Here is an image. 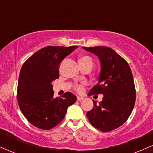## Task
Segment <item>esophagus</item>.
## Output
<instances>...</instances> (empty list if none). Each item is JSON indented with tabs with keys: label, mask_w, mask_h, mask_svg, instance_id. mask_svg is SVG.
Wrapping results in <instances>:
<instances>
[{
	"label": "esophagus",
	"mask_w": 153,
	"mask_h": 153,
	"mask_svg": "<svg viewBox=\"0 0 153 153\" xmlns=\"http://www.w3.org/2000/svg\"><path fill=\"white\" fill-rule=\"evenodd\" d=\"M82 99H83V98H82V97H80V96H78V97H77V101H82Z\"/></svg>",
	"instance_id": "1"
}]
</instances>
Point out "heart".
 <instances>
[{"mask_svg": "<svg viewBox=\"0 0 153 153\" xmlns=\"http://www.w3.org/2000/svg\"><path fill=\"white\" fill-rule=\"evenodd\" d=\"M79 63H80V65H82L88 64V63H91L93 64V61L90 57L88 56H82V57H80L79 59ZM75 88L76 90L78 91V92H81L82 91V87L80 85H77L75 86Z\"/></svg>", "mask_w": 153, "mask_h": 153, "instance_id": "b5f03b06", "label": "heart"}]
</instances>
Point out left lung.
I'll return each mask as SVG.
<instances>
[{
    "mask_svg": "<svg viewBox=\"0 0 153 153\" xmlns=\"http://www.w3.org/2000/svg\"><path fill=\"white\" fill-rule=\"evenodd\" d=\"M98 57L101 71L98 83L90 94H103L102 101L94 100V108L87 112L89 122L102 131H109L122 125L134 108L136 93L133 75L125 59L106 47H82Z\"/></svg>",
    "mask_w": 153,
    "mask_h": 153,
    "instance_id": "obj_1",
    "label": "left lung"
}]
</instances>
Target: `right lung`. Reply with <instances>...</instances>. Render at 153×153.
<instances>
[{"mask_svg": "<svg viewBox=\"0 0 153 153\" xmlns=\"http://www.w3.org/2000/svg\"><path fill=\"white\" fill-rule=\"evenodd\" d=\"M76 46H48L31 56L23 65L19 77L17 99L26 119L34 127L50 129L64 119L68 108L77 100L67 92L54 98L52 82L59 78V67Z\"/></svg>", "mask_w": 153, "mask_h": 153, "instance_id": "1", "label": "right lung"}]
</instances>
